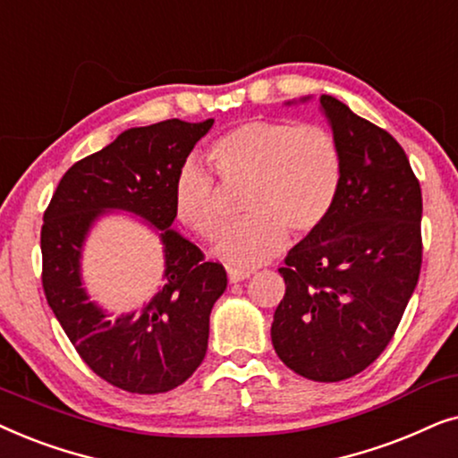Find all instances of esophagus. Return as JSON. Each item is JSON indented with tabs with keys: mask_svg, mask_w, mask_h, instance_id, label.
<instances>
[{
	"mask_svg": "<svg viewBox=\"0 0 458 458\" xmlns=\"http://www.w3.org/2000/svg\"><path fill=\"white\" fill-rule=\"evenodd\" d=\"M249 276H251V272L249 270H241V267H228L230 283H242V280H247Z\"/></svg>",
	"mask_w": 458,
	"mask_h": 458,
	"instance_id": "34e87169",
	"label": "esophagus"
}]
</instances>
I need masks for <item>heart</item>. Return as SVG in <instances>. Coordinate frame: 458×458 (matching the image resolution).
<instances>
[{"label": "heart", "instance_id": "heart-1", "mask_svg": "<svg viewBox=\"0 0 458 458\" xmlns=\"http://www.w3.org/2000/svg\"><path fill=\"white\" fill-rule=\"evenodd\" d=\"M211 158L228 182H249L251 213L222 236L217 255L236 266H258L278 255L293 234L325 222L341 186V155L325 127L291 121H249L213 144ZM180 222L203 239L222 233L225 213L216 180L203 163L188 158L174 182Z\"/></svg>", "mask_w": 458, "mask_h": 458}]
</instances>
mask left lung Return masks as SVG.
Wrapping results in <instances>:
<instances>
[{
  "label": "left lung",
  "mask_w": 458,
  "mask_h": 458,
  "mask_svg": "<svg viewBox=\"0 0 458 458\" xmlns=\"http://www.w3.org/2000/svg\"><path fill=\"white\" fill-rule=\"evenodd\" d=\"M320 113L341 155V186L328 217L278 267L286 291L272 345L297 375L333 383L373 364L400 325L419 283L423 199L386 130L327 94Z\"/></svg>",
  "instance_id": "obj_1"
}]
</instances>
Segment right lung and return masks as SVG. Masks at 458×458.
<instances>
[{
  "label": "right lung",
  "mask_w": 458,
  "mask_h": 458,
  "mask_svg": "<svg viewBox=\"0 0 458 458\" xmlns=\"http://www.w3.org/2000/svg\"><path fill=\"white\" fill-rule=\"evenodd\" d=\"M213 119L131 127L63 175L44 213V291L79 356L98 377L131 394H163L200 367L209 316L228 278L172 228L174 182ZM130 212L159 236L164 283L138 310L113 315L90 300L82 251L98 221Z\"/></svg>",
  "instance_id": "right-lung-1"
}]
</instances>
